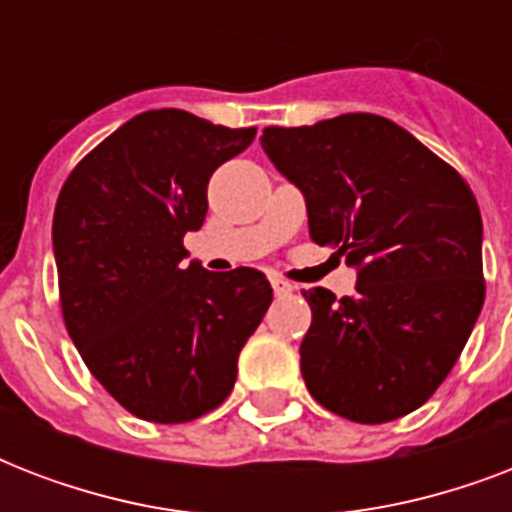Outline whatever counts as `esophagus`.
<instances>
[{"instance_id": "esophagus-1", "label": "esophagus", "mask_w": 512, "mask_h": 512, "mask_svg": "<svg viewBox=\"0 0 512 512\" xmlns=\"http://www.w3.org/2000/svg\"><path fill=\"white\" fill-rule=\"evenodd\" d=\"M271 287L276 295H292V292H295V287H292V284L284 279H271Z\"/></svg>"}]
</instances>
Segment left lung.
Returning a JSON list of instances; mask_svg holds the SVG:
<instances>
[{"label":"left lung","instance_id":"obj_1","mask_svg":"<svg viewBox=\"0 0 512 512\" xmlns=\"http://www.w3.org/2000/svg\"><path fill=\"white\" fill-rule=\"evenodd\" d=\"M260 146L300 188L311 239L356 271V295L303 292L311 396L377 425L414 412L457 364L484 305V225L468 183L390 119L342 114L265 127Z\"/></svg>","mask_w":512,"mask_h":512}]
</instances>
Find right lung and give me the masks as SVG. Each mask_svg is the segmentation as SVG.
I'll use <instances>...</instances> for the list:
<instances>
[{
  "mask_svg": "<svg viewBox=\"0 0 512 512\" xmlns=\"http://www.w3.org/2000/svg\"><path fill=\"white\" fill-rule=\"evenodd\" d=\"M162 108L122 124L68 175L52 217L63 319L95 380L140 420L188 422L228 398L273 300L265 273L185 263L207 183L255 140Z\"/></svg>",
  "mask_w": 512,
  "mask_h": 512,
  "instance_id": "1",
  "label": "right lung"
}]
</instances>
